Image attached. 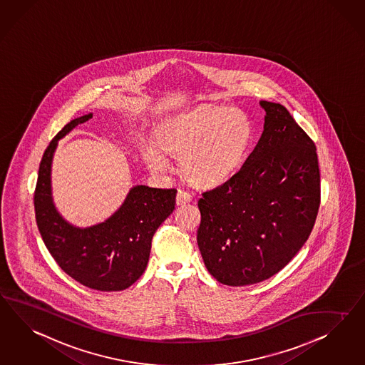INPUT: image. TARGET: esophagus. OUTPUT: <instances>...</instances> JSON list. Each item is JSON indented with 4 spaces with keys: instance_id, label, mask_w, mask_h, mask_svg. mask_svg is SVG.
Instances as JSON below:
<instances>
[{
    "instance_id": "34e87169",
    "label": "esophagus",
    "mask_w": 365,
    "mask_h": 365,
    "mask_svg": "<svg viewBox=\"0 0 365 365\" xmlns=\"http://www.w3.org/2000/svg\"><path fill=\"white\" fill-rule=\"evenodd\" d=\"M191 194L187 192L186 190H178L177 205H186L188 202H191Z\"/></svg>"
}]
</instances>
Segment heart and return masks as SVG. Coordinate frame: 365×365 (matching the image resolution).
I'll use <instances>...</instances> for the list:
<instances>
[{"instance_id":"b5f03b06","label":"heart","mask_w":365,"mask_h":365,"mask_svg":"<svg viewBox=\"0 0 365 365\" xmlns=\"http://www.w3.org/2000/svg\"><path fill=\"white\" fill-rule=\"evenodd\" d=\"M254 125L237 108H207L166 123L158 135L163 151L180 157V170L194 185L214 186L231 177L251 148ZM162 150L148 146L145 158L157 171L168 168Z\"/></svg>"}]
</instances>
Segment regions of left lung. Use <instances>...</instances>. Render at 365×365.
Segmentation results:
<instances>
[{"instance_id": "8db88e82", "label": "left lung", "mask_w": 365, "mask_h": 365, "mask_svg": "<svg viewBox=\"0 0 365 365\" xmlns=\"http://www.w3.org/2000/svg\"><path fill=\"white\" fill-rule=\"evenodd\" d=\"M264 131L240 170L202 192L197 246L208 272L231 287L277 274L306 243L320 206L314 140L283 105L260 102Z\"/></svg>"}]
</instances>
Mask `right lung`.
Segmentation results:
<instances>
[{"label":"right lung","instance_id":"obj_1","mask_svg":"<svg viewBox=\"0 0 365 365\" xmlns=\"http://www.w3.org/2000/svg\"><path fill=\"white\" fill-rule=\"evenodd\" d=\"M91 117L88 114L73 119L45 150L34 190L36 220L50 255L65 274L91 289L122 291L145 272L151 240L158 227L174 211L177 190L135 186L106 222L89 228L66 223L51 200V158L58 139Z\"/></svg>","mask_w":365,"mask_h":365}]
</instances>
